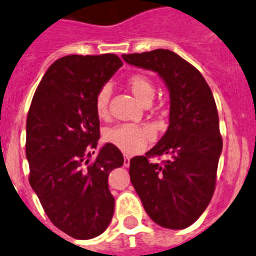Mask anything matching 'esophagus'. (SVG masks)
<instances>
[{
    "mask_svg": "<svg viewBox=\"0 0 256 256\" xmlns=\"http://www.w3.org/2000/svg\"><path fill=\"white\" fill-rule=\"evenodd\" d=\"M124 166H130V156H128V155H125V156H124Z\"/></svg>",
    "mask_w": 256,
    "mask_h": 256,
    "instance_id": "esophagus-1",
    "label": "esophagus"
}]
</instances>
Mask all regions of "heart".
<instances>
[{"mask_svg": "<svg viewBox=\"0 0 256 256\" xmlns=\"http://www.w3.org/2000/svg\"><path fill=\"white\" fill-rule=\"evenodd\" d=\"M128 87L138 101L144 106L152 104L155 96V86L152 80L144 74H132L128 80ZM111 97V88L104 86L96 94L94 108L100 118L104 120L108 116V102ZM155 134L152 128L146 125L124 124L116 128H108L104 132V139L128 154L140 152L154 140Z\"/></svg>", "mask_w": 256, "mask_h": 256, "instance_id": "1", "label": "heart"}]
</instances>
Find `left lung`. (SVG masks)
I'll return each mask as SVG.
<instances>
[{"mask_svg":"<svg viewBox=\"0 0 256 256\" xmlns=\"http://www.w3.org/2000/svg\"><path fill=\"white\" fill-rule=\"evenodd\" d=\"M131 66L156 72L169 90L166 132L145 156L130 160V179L150 218L162 228L190 226L208 206L222 152L218 114L204 76L168 49L122 54ZM169 154L162 164L152 156Z\"/></svg>","mask_w":256,"mask_h":256,"instance_id":"obj_1","label":"left lung"}]
</instances>
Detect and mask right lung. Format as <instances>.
I'll list each match as a JSON object with an SVG mask.
<instances>
[{
    "instance_id": "right-lung-1",
    "label": "right lung",
    "mask_w": 256,
    "mask_h": 256,
    "mask_svg": "<svg viewBox=\"0 0 256 256\" xmlns=\"http://www.w3.org/2000/svg\"><path fill=\"white\" fill-rule=\"evenodd\" d=\"M122 62L114 54L66 56L38 86L26 120L28 182L52 225L74 238L101 235L114 216L110 172L124 164L121 152H98L94 100Z\"/></svg>"
}]
</instances>
